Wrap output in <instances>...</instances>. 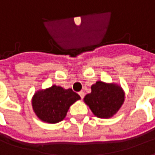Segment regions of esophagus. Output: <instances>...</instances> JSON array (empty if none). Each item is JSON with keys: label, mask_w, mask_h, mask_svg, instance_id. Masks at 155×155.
I'll return each mask as SVG.
<instances>
[{"label": "esophagus", "mask_w": 155, "mask_h": 155, "mask_svg": "<svg viewBox=\"0 0 155 155\" xmlns=\"http://www.w3.org/2000/svg\"><path fill=\"white\" fill-rule=\"evenodd\" d=\"M79 94H80V96H81V99H83L84 97V91H80L79 92Z\"/></svg>", "instance_id": "obj_1"}]
</instances>
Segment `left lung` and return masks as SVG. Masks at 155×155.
<instances>
[{
  "label": "left lung",
  "instance_id": "8db88e82",
  "mask_svg": "<svg viewBox=\"0 0 155 155\" xmlns=\"http://www.w3.org/2000/svg\"><path fill=\"white\" fill-rule=\"evenodd\" d=\"M84 101L95 116L108 119L122 106L124 92L118 84L97 81L91 86V93L84 96Z\"/></svg>",
  "mask_w": 155,
  "mask_h": 155
}]
</instances>
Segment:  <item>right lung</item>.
<instances>
[{
  "instance_id": "obj_1",
  "label": "right lung",
  "mask_w": 155,
  "mask_h": 155,
  "mask_svg": "<svg viewBox=\"0 0 155 155\" xmlns=\"http://www.w3.org/2000/svg\"><path fill=\"white\" fill-rule=\"evenodd\" d=\"M81 96L71 89L52 85L45 90H40L32 97V108L39 119L44 122L55 124L66 116L70 106Z\"/></svg>"
}]
</instances>
